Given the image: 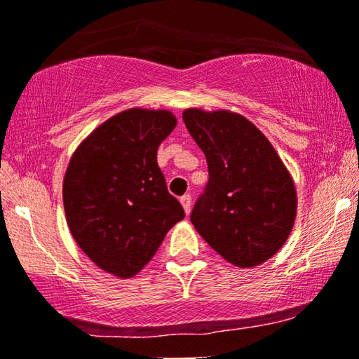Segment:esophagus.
<instances>
[{
	"label": "esophagus",
	"mask_w": 359,
	"mask_h": 359,
	"mask_svg": "<svg viewBox=\"0 0 359 359\" xmlns=\"http://www.w3.org/2000/svg\"><path fill=\"white\" fill-rule=\"evenodd\" d=\"M180 203H182L185 213L190 215V210H192V197L189 194L184 195V197H180Z\"/></svg>",
	"instance_id": "34e87169"
}]
</instances>
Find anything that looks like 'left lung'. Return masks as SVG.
I'll return each mask as SVG.
<instances>
[{
    "label": "left lung",
    "mask_w": 359,
    "mask_h": 359,
    "mask_svg": "<svg viewBox=\"0 0 359 359\" xmlns=\"http://www.w3.org/2000/svg\"><path fill=\"white\" fill-rule=\"evenodd\" d=\"M182 118L207 157L210 175L190 222L233 266L248 269L271 259L297 217V190L287 167L240 113L189 108Z\"/></svg>",
    "instance_id": "left-lung-1"
}]
</instances>
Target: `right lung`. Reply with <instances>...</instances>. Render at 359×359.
<instances>
[{
    "label": "right lung",
    "mask_w": 359,
    "mask_h": 359,
    "mask_svg": "<svg viewBox=\"0 0 359 359\" xmlns=\"http://www.w3.org/2000/svg\"><path fill=\"white\" fill-rule=\"evenodd\" d=\"M175 126L169 109H124L80 142L65 170L62 195L72 236L100 269L119 279L136 276L185 217L157 165V149Z\"/></svg>",
    "instance_id": "add662e5"
}]
</instances>
